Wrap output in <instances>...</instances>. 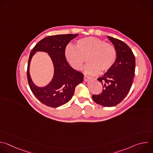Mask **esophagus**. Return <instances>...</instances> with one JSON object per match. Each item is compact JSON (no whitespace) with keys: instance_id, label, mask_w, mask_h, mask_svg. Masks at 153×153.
<instances>
[{"instance_id":"1","label":"esophagus","mask_w":153,"mask_h":153,"mask_svg":"<svg viewBox=\"0 0 153 153\" xmlns=\"http://www.w3.org/2000/svg\"><path fill=\"white\" fill-rule=\"evenodd\" d=\"M91 79H92L91 77L90 76H86V75H84V80L85 81H88L89 80H90Z\"/></svg>"}]
</instances>
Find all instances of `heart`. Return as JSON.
<instances>
[{
  "mask_svg": "<svg viewBox=\"0 0 153 153\" xmlns=\"http://www.w3.org/2000/svg\"><path fill=\"white\" fill-rule=\"evenodd\" d=\"M65 59L73 69L80 70L86 58L89 63L85 67V72L97 74L100 71L105 73L110 70L116 60V51L110 43L99 38L88 37L78 40L76 47L68 45L64 51Z\"/></svg>",
  "mask_w": 153,
  "mask_h": 153,
  "instance_id": "b5f03b06",
  "label": "heart"
}]
</instances>
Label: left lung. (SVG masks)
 I'll use <instances>...</instances> for the list:
<instances>
[{"label": "left lung", "instance_id": "1", "mask_svg": "<svg viewBox=\"0 0 153 153\" xmlns=\"http://www.w3.org/2000/svg\"><path fill=\"white\" fill-rule=\"evenodd\" d=\"M116 51V59L112 68L97 79L103 85L102 92L92 98L103 106H114L121 102L130 90L134 76L136 61L131 48L123 42L108 36Z\"/></svg>", "mask_w": 153, "mask_h": 153}]
</instances>
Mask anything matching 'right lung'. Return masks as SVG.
Segmentation results:
<instances>
[{"mask_svg": "<svg viewBox=\"0 0 153 153\" xmlns=\"http://www.w3.org/2000/svg\"><path fill=\"white\" fill-rule=\"evenodd\" d=\"M77 36L68 34L47 37L40 40L30 53L27 73L30 88L35 97L48 106L56 108L67 103L71 99L76 86L83 80V74L71 68L64 55L68 43ZM36 51L48 52L54 65L53 78L44 87L36 86L29 75L30 62Z\"/></svg>", "mask_w": 153, "mask_h": 153, "instance_id": "right-lung-1", "label": "right lung"}]
</instances>
